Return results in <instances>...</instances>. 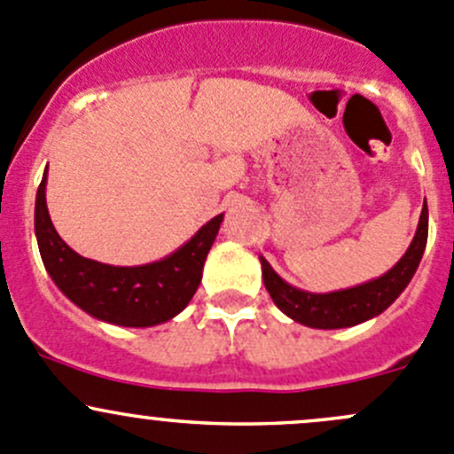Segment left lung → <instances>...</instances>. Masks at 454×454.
I'll return each instance as SVG.
<instances>
[{
    "instance_id": "1",
    "label": "left lung",
    "mask_w": 454,
    "mask_h": 454,
    "mask_svg": "<svg viewBox=\"0 0 454 454\" xmlns=\"http://www.w3.org/2000/svg\"><path fill=\"white\" fill-rule=\"evenodd\" d=\"M426 239H428V206H426L424 200L418 232H415L409 250L380 278L363 283V286L349 287V290L312 294V292H303L283 281L270 268L268 261L261 256V272H263L265 290L272 296L274 305L283 314L290 316L292 320H296V323L308 325V327L314 329L354 327V325L364 323V320L382 314L404 292V287L409 286L415 270H418L419 261H422Z\"/></svg>"
}]
</instances>
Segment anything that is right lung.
I'll return each instance as SVG.
<instances>
[{
	"label": "right lung",
	"mask_w": 454,
	"mask_h": 454,
	"mask_svg": "<svg viewBox=\"0 0 454 454\" xmlns=\"http://www.w3.org/2000/svg\"><path fill=\"white\" fill-rule=\"evenodd\" d=\"M222 219L223 213L206 222L182 248L153 263L134 268L100 263L74 253L54 231L43 173L36 189L35 235L45 270L72 303L105 323L153 327L180 314L193 299Z\"/></svg>",
	"instance_id": "add662e5"
}]
</instances>
